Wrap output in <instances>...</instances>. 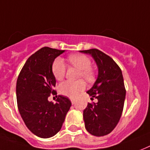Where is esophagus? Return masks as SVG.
I'll return each mask as SVG.
<instances>
[{"label":"esophagus","instance_id":"34e87169","mask_svg":"<svg viewBox=\"0 0 150 150\" xmlns=\"http://www.w3.org/2000/svg\"><path fill=\"white\" fill-rule=\"evenodd\" d=\"M71 104L72 105H74L75 103V99H73V98H71Z\"/></svg>","mask_w":150,"mask_h":150}]
</instances>
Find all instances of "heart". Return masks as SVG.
Returning a JSON list of instances; mask_svg holds the SVG:
<instances>
[{
  "instance_id": "b5f03b06",
  "label": "heart",
  "mask_w": 150,
  "mask_h": 150,
  "mask_svg": "<svg viewBox=\"0 0 150 150\" xmlns=\"http://www.w3.org/2000/svg\"><path fill=\"white\" fill-rule=\"evenodd\" d=\"M69 62L73 66L79 69V77L83 78L87 81H91L93 79V71L91 67V60L86 55L81 54H72L69 57ZM66 66L62 58H58L52 64V73L57 80L60 81L65 75ZM86 83L82 80L77 81H65L60 84L58 90L61 94L68 96L69 98H75L79 93L83 92L86 88Z\"/></svg>"
}]
</instances>
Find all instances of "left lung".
I'll return each mask as SVG.
<instances>
[{"label": "left lung", "mask_w": 150, "mask_h": 150, "mask_svg": "<svg viewBox=\"0 0 150 150\" xmlns=\"http://www.w3.org/2000/svg\"><path fill=\"white\" fill-rule=\"evenodd\" d=\"M90 54L98 67V77L87 93L96 103H88L83 111L85 127L90 134L103 136L110 133L119 122L126 98L122 73L118 64L99 50L80 51Z\"/></svg>", "instance_id": "1"}]
</instances>
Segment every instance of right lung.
Wrapping results in <instances>:
<instances>
[{"label":"right lung","instance_id":"obj_1","mask_svg":"<svg viewBox=\"0 0 150 150\" xmlns=\"http://www.w3.org/2000/svg\"><path fill=\"white\" fill-rule=\"evenodd\" d=\"M64 50L44 47L30 56L18 78L16 96L18 107L28 129L40 138L54 136L62 129L71 105L69 98L58 96L57 103L49 102L56 80L52 64Z\"/></svg>","mask_w":150,"mask_h":150}]
</instances>
